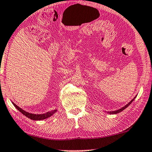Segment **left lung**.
Segmentation results:
<instances>
[{
  "mask_svg": "<svg viewBox=\"0 0 152 152\" xmlns=\"http://www.w3.org/2000/svg\"><path fill=\"white\" fill-rule=\"evenodd\" d=\"M135 97H134V98H133V99H132V100H131V102H129L128 104H126V106H124V107H122V108L119 109V110H115V111H110V112H108V113H109V114H117V113H119L122 112V110H124L125 108H127V107H128V106H129V105H130V104H131V103H132V102H133V101L135 99Z\"/></svg>",
  "mask_w": 152,
  "mask_h": 152,
  "instance_id": "8db88e82",
  "label": "left lung"
}]
</instances>
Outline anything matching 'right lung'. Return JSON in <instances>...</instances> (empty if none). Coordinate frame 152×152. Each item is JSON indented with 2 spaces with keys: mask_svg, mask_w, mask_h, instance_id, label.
I'll return each instance as SVG.
<instances>
[{
  "mask_svg": "<svg viewBox=\"0 0 152 152\" xmlns=\"http://www.w3.org/2000/svg\"><path fill=\"white\" fill-rule=\"evenodd\" d=\"M12 104L14 106H15V108L17 109L18 110H19L20 112H21L22 114L25 115V116H26L27 117H28V118H30V120H44V119H46L48 118V117H49L51 116V115H53L55 113L56 111H57V110H53L52 111H50V112H47L46 113H44V114H32V113H29L28 112H26V111L23 110V109H21V108H19V106H17L15 104H14V103L12 102Z\"/></svg>",
  "mask_w": 152,
  "mask_h": 152,
  "instance_id": "right-lung-1",
  "label": "right lung"
}]
</instances>
